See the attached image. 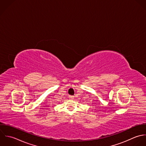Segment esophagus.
<instances>
[{
    "label": "esophagus",
    "instance_id": "34e87169",
    "mask_svg": "<svg viewBox=\"0 0 146 146\" xmlns=\"http://www.w3.org/2000/svg\"><path fill=\"white\" fill-rule=\"evenodd\" d=\"M69 98H70V99H74V96H69Z\"/></svg>",
    "mask_w": 146,
    "mask_h": 146
}]
</instances>
